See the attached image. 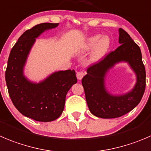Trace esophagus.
I'll return each mask as SVG.
<instances>
[{"label": "esophagus", "instance_id": "obj_1", "mask_svg": "<svg viewBox=\"0 0 151 151\" xmlns=\"http://www.w3.org/2000/svg\"><path fill=\"white\" fill-rule=\"evenodd\" d=\"M85 74V72L83 71H79L77 72V77L78 80H81L82 78L83 77V76H84Z\"/></svg>", "mask_w": 151, "mask_h": 151}]
</instances>
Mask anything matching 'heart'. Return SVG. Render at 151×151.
<instances>
[{
  "label": "heart",
  "mask_w": 151,
  "mask_h": 151,
  "mask_svg": "<svg viewBox=\"0 0 151 151\" xmlns=\"http://www.w3.org/2000/svg\"><path fill=\"white\" fill-rule=\"evenodd\" d=\"M96 44L98 45H96L93 55V58L94 60L99 59L106 53L110 47L111 42H110L109 37H103L102 38L99 40V36H95L89 40L88 43V48L93 47Z\"/></svg>",
  "instance_id": "1"
}]
</instances>
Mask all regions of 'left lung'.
<instances>
[{
  "mask_svg": "<svg viewBox=\"0 0 151 151\" xmlns=\"http://www.w3.org/2000/svg\"><path fill=\"white\" fill-rule=\"evenodd\" d=\"M119 32L120 46L90 65L87 74L82 79L89 111L103 119L120 117L132 111L140 102L145 90L146 73L140 48L124 29L120 28ZM120 61H126L131 65L137 74V82L129 93L113 96L105 90L104 77L110 68Z\"/></svg>",
  "mask_w": 151,
  "mask_h": 151,
  "instance_id": "8db88e82",
  "label": "left lung"
}]
</instances>
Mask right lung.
Wrapping results in <instances>:
<instances>
[{"instance_id": "obj_1", "label": "right lung", "mask_w": 151, "mask_h": 151, "mask_svg": "<svg viewBox=\"0 0 151 151\" xmlns=\"http://www.w3.org/2000/svg\"><path fill=\"white\" fill-rule=\"evenodd\" d=\"M58 25L40 23L26 30L10 52L5 73L13 105L23 115L39 122H51L60 116L67 92L77 81L74 70L70 69L54 73L38 84L30 83L23 77V66L35 38Z\"/></svg>"}]
</instances>
